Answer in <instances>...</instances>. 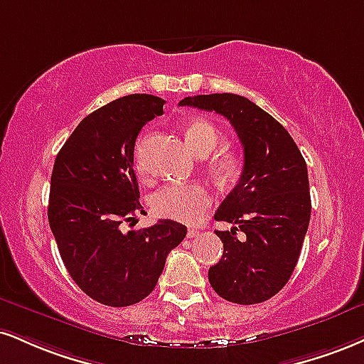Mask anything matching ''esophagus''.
Listing matches in <instances>:
<instances>
[{"label": "esophagus", "mask_w": 364, "mask_h": 364, "mask_svg": "<svg viewBox=\"0 0 364 364\" xmlns=\"http://www.w3.org/2000/svg\"><path fill=\"white\" fill-rule=\"evenodd\" d=\"M186 235H188V239H193V237H198V235H200V230H196V229H188V232H186Z\"/></svg>", "instance_id": "1"}]
</instances>
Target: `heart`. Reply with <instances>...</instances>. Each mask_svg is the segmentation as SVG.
I'll list each match as a JSON object with an SVG mask.
<instances>
[{"label":"heart","mask_w":364,"mask_h":364,"mask_svg":"<svg viewBox=\"0 0 364 364\" xmlns=\"http://www.w3.org/2000/svg\"><path fill=\"white\" fill-rule=\"evenodd\" d=\"M185 135L190 147L198 156H207L208 152H212L222 139L220 130L205 118L191 120L186 125ZM135 164L139 171L144 169V151L140 142L135 146ZM212 168L222 181H232L239 176L242 163H240V157L234 152H220L213 159ZM210 203H212V195H210L208 188L201 183L168 185L161 188L152 198V208L157 215L183 222V224L198 222L208 210Z\"/></svg>","instance_id":"b5f03b06"}]
</instances>
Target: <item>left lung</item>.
I'll return each instance as SVG.
<instances>
[{"mask_svg": "<svg viewBox=\"0 0 364 364\" xmlns=\"http://www.w3.org/2000/svg\"><path fill=\"white\" fill-rule=\"evenodd\" d=\"M179 105L224 115L244 147L239 183L215 213V220L234 227L215 230L224 254L208 269V282L227 301L269 300L290 279L309 229L312 203L304 156L287 129L244 96L198 95Z\"/></svg>", "mask_w": 364, "mask_h": 364, "instance_id": "obj_1", "label": "left lung"}]
</instances>
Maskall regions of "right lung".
<instances>
[{
    "instance_id": "right-lung-1",
    "label": "right lung",
    "mask_w": 364,
    "mask_h": 364,
    "mask_svg": "<svg viewBox=\"0 0 364 364\" xmlns=\"http://www.w3.org/2000/svg\"><path fill=\"white\" fill-rule=\"evenodd\" d=\"M163 107L152 95L118 98L82 118L55 157L47 208L52 234L74 283L108 307L146 299L186 235L185 225L168 218L127 234L120 229L142 212L135 139Z\"/></svg>"
}]
</instances>
